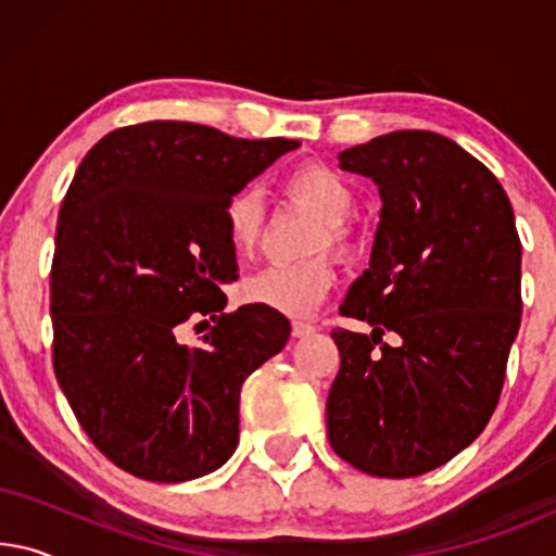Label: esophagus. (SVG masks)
Listing matches in <instances>:
<instances>
[{
	"label": "esophagus",
	"mask_w": 556,
	"mask_h": 556,
	"mask_svg": "<svg viewBox=\"0 0 556 556\" xmlns=\"http://www.w3.org/2000/svg\"><path fill=\"white\" fill-rule=\"evenodd\" d=\"M316 331V326L314 324H308V321H293L291 324V333L295 339H303V337H311V333Z\"/></svg>",
	"instance_id": "34e87169"
}]
</instances>
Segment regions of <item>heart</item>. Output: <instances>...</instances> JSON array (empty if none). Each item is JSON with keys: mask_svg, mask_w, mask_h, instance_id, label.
I'll return each mask as SVG.
<instances>
[{"mask_svg": "<svg viewBox=\"0 0 556 556\" xmlns=\"http://www.w3.org/2000/svg\"><path fill=\"white\" fill-rule=\"evenodd\" d=\"M288 197L314 210L324 225L318 227L314 248L329 245L333 253L352 250L349 219L356 212V197L346 179L324 164H303L283 181ZM225 232L238 253H253L263 232V197L255 189H240L225 204ZM333 283L331 263L324 255L299 263H270L242 280V295L257 306L273 308L286 316H306L314 311Z\"/></svg>", "mask_w": 556, "mask_h": 556, "instance_id": "heart-1", "label": "heart"}]
</instances>
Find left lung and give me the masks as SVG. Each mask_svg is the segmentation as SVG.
<instances>
[{"label": "left lung", "mask_w": 556, "mask_h": 556, "mask_svg": "<svg viewBox=\"0 0 556 556\" xmlns=\"http://www.w3.org/2000/svg\"><path fill=\"white\" fill-rule=\"evenodd\" d=\"M379 187L369 268L333 329L326 400L333 453L379 478H413L468 447L498 405L521 324V240L498 179L432 131H392L339 154ZM384 332L394 345L381 341Z\"/></svg>", "instance_id": "8db88e82"}]
</instances>
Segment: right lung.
I'll list each match as a JSON object with an SVG mask.
<instances>
[{
    "mask_svg": "<svg viewBox=\"0 0 556 556\" xmlns=\"http://www.w3.org/2000/svg\"><path fill=\"white\" fill-rule=\"evenodd\" d=\"M299 147L149 121L103 136L75 172L50 273L52 367L80 428L126 473L192 481L238 447L242 382L291 324L257 303L223 311L219 288L238 280L223 212ZM192 315L213 326L189 348L176 337Z\"/></svg>",
    "mask_w": 556,
    "mask_h": 556,
    "instance_id": "right-lung-1",
    "label": "right lung"
}]
</instances>
